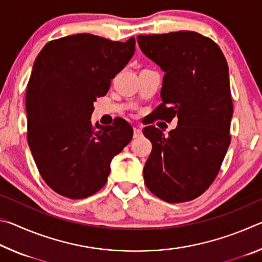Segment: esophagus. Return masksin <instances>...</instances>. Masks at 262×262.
<instances>
[{"label":"esophagus","mask_w":262,"mask_h":262,"mask_svg":"<svg viewBox=\"0 0 262 262\" xmlns=\"http://www.w3.org/2000/svg\"><path fill=\"white\" fill-rule=\"evenodd\" d=\"M142 135V130L141 128L139 127H134V137L136 139V137H140Z\"/></svg>","instance_id":"esophagus-1"}]
</instances>
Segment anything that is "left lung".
I'll return each instance as SVG.
<instances>
[{"label": "left lung", "instance_id": "left-lung-1", "mask_svg": "<svg viewBox=\"0 0 262 262\" xmlns=\"http://www.w3.org/2000/svg\"><path fill=\"white\" fill-rule=\"evenodd\" d=\"M136 39L143 54L165 73L163 103L154 111L155 118H178L168 135L155 126L143 128L152 144L143 168L144 184L166 202L193 200L215 180L231 141L227 60L211 39L192 31Z\"/></svg>", "mask_w": 262, "mask_h": 262}]
</instances>
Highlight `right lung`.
I'll return each instance as SVG.
<instances>
[{"label":"right lung","instance_id":"1","mask_svg":"<svg viewBox=\"0 0 262 262\" xmlns=\"http://www.w3.org/2000/svg\"><path fill=\"white\" fill-rule=\"evenodd\" d=\"M134 52V38L120 42L79 33L46 43L35 59L25 98L28 142L42 179L57 194L84 199L98 192L113 157L130 142L126 120L95 127L91 115L97 97L107 94Z\"/></svg>","mask_w":262,"mask_h":262}]
</instances>
